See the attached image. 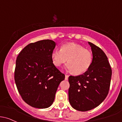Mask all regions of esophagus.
Listing matches in <instances>:
<instances>
[{"mask_svg": "<svg viewBox=\"0 0 122 122\" xmlns=\"http://www.w3.org/2000/svg\"><path fill=\"white\" fill-rule=\"evenodd\" d=\"M68 77L69 76L68 75H65V80H68Z\"/></svg>", "mask_w": 122, "mask_h": 122, "instance_id": "esophagus-1", "label": "esophagus"}]
</instances>
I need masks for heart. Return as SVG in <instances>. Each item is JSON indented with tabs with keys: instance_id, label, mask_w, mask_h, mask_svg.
<instances>
[{
	"instance_id": "heart-1",
	"label": "heart",
	"mask_w": 122,
	"mask_h": 122,
	"mask_svg": "<svg viewBox=\"0 0 122 122\" xmlns=\"http://www.w3.org/2000/svg\"><path fill=\"white\" fill-rule=\"evenodd\" d=\"M52 62L56 67H60L67 61L66 69L74 71L76 75L85 72L92 62V54L90 51L85 49L81 45L74 43L64 44L61 50H54L51 55Z\"/></svg>"
}]
</instances>
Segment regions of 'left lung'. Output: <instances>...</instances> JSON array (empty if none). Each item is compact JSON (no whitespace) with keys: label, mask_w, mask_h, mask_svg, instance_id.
<instances>
[{"label":"left lung","mask_w":122,"mask_h":122,"mask_svg":"<svg viewBox=\"0 0 122 122\" xmlns=\"http://www.w3.org/2000/svg\"><path fill=\"white\" fill-rule=\"evenodd\" d=\"M91 47L92 62L82 75L70 76L69 102L82 112L99 106L107 97L111 84L112 69L107 57L99 47L88 42Z\"/></svg>","instance_id":"1"}]
</instances>
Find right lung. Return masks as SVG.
Instances as JSON below:
<instances>
[{"instance_id":"1","label":"right lung","mask_w":122,"mask_h":122,"mask_svg":"<svg viewBox=\"0 0 122 122\" xmlns=\"http://www.w3.org/2000/svg\"><path fill=\"white\" fill-rule=\"evenodd\" d=\"M56 43L43 40L25 46L16 61L15 80L21 98L32 107L44 109L53 103L65 75L53 65L51 52Z\"/></svg>"}]
</instances>
